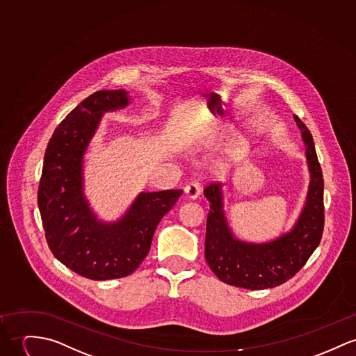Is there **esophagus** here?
<instances>
[{
  "label": "esophagus",
  "instance_id": "esophagus-1",
  "mask_svg": "<svg viewBox=\"0 0 356 356\" xmlns=\"http://www.w3.org/2000/svg\"><path fill=\"white\" fill-rule=\"evenodd\" d=\"M184 192H186L187 197L196 199V197L200 195V184H199L197 181H192V183H190V184L184 188Z\"/></svg>",
  "mask_w": 356,
  "mask_h": 356
}]
</instances>
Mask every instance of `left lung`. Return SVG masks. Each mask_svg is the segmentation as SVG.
Returning <instances> with one entry per match:
<instances>
[{"label": "left lung", "instance_id": "obj_1", "mask_svg": "<svg viewBox=\"0 0 356 356\" xmlns=\"http://www.w3.org/2000/svg\"><path fill=\"white\" fill-rule=\"evenodd\" d=\"M294 120L306 147L310 183L301 216L290 232L263 244L236 238L225 217L222 186L210 184L204 188L211 209L206 226L204 256L211 271L223 283L248 290L280 286L301 270L321 241L324 230L323 170L310 131L297 115Z\"/></svg>", "mask_w": 356, "mask_h": 356}]
</instances>
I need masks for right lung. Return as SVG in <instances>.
<instances>
[{
  "label": "right lung",
  "instance_id": "obj_1",
  "mask_svg": "<svg viewBox=\"0 0 356 356\" xmlns=\"http://www.w3.org/2000/svg\"><path fill=\"white\" fill-rule=\"evenodd\" d=\"M130 104L124 89L86 97L56 127L44 154L38 204L55 257L76 274L108 280L133 274L152 245L157 225L181 190L140 192L116 222L99 220L83 195V154L102 116Z\"/></svg>",
  "mask_w": 356,
  "mask_h": 356
}]
</instances>
